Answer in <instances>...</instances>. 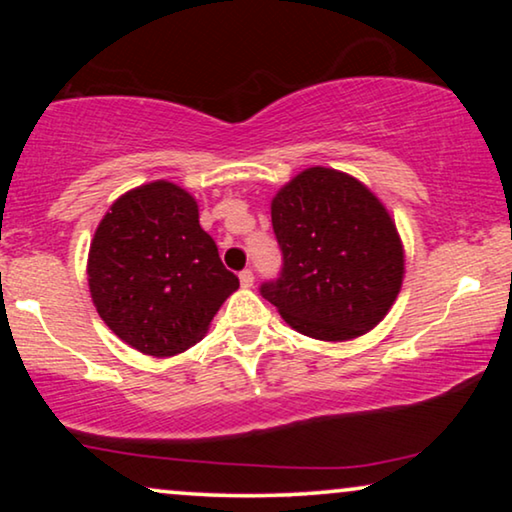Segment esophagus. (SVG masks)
I'll use <instances>...</instances> for the list:
<instances>
[{"mask_svg": "<svg viewBox=\"0 0 512 512\" xmlns=\"http://www.w3.org/2000/svg\"><path fill=\"white\" fill-rule=\"evenodd\" d=\"M240 284L244 286V289H249V286H254V272H251V270H242V272H240Z\"/></svg>", "mask_w": 512, "mask_h": 512, "instance_id": "esophagus-1", "label": "esophagus"}]
</instances>
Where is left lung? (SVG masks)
Instances as JSON below:
<instances>
[{"mask_svg":"<svg viewBox=\"0 0 512 512\" xmlns=\"http://www.w3.org/2000/svg\"><path fill=\"white\" fill-rule=\"evenodd\" d=\"M270 214L284 268L261 293L286 324L307 338L342 342L387 317L405 251L389 209L363 181L307 167L279 188Z\"/></svg>","mask_w":512,"mask_h":512,"instance_id":"left-lung-1","label":"left lung"}]
</instances>
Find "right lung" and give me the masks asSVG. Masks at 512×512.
<instances>
[{
  "label": "right lung",
  "mask_w": 512,
  "mask_h": 512,
  "mask_svg": "<svg viewBox=\"0 0 512 512\" xmlns=\"http://www.w3.org/2000/svg\"><path fill=\"white\" fill-rule=\"evenodd\" d=\"M90 298L104 324L146 356H177L205 338L240 279L200 228L198 200L158 179L123 193L88 251Z\"/></svg>",
  "instance_id": "add662e5"
}]
</instances>
